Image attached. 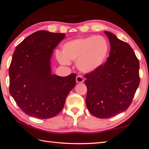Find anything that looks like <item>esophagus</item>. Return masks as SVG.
Listing matches in <instances>:
<instances>
[{"label": "esophagus", "instance_id": "1", "mask_svg": "<svg viewBox=\"0 0 149 149\" xmlns=\"http://www.w3.org/2000/svg\"><path fill=\"white\" fill-rule=\"evenodd\" d=\"M76 83H78V84H79V83H83L84 81V79L83 78L82 76H81V75H78V76L76 77Z\"/></svg>", "mask_w": 149, "mask_h": 149}]
</instances>
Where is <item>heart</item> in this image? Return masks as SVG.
I'll list each match as a JSON object with an SVG mask.
<instances>
[{
  "mask_svg": "<svg viewBox=\"0 0 149 149\" xmlns=\"http://www.w3.org/2000/svg\"><path fill=\"white\" fill-rule=\"evenodd\" d=\"M61 52H56V58L62 65H68L70 60H76L79 71L91 73L104 64L109 52L107 40L100 35H92L70 40L62 45Z\"/></svg>",
  "mask_w": 149,
  "mask_h": 149,
  "instance_id": "1",
  "label": "heart"
}]
</instances>
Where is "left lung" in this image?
Instances as JSON below:
<instances>
[{"mask_svg": "<svg viewBox=\"0 0 149 149\" xmlns=\"http://www.w3.org/2000/svg\"><path fill=\"white\" fill-rule=\"evenodd\" d=\"M110 43L104 64L85 75L86 105L91 114L108 118L130 107L139 85V62L132 48L112 33L104 31Z\"/></svg>", "mask_w": 149, "mask_h": 149, "instance_id": "8db88e82", "label": "left lung"}]
</instances>
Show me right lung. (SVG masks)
<instances>
[{
	"label": "right lung",
	"mask_w": 149,
	"mask_h": 149,
	"mask_svg": "<svg viewBox=\"0 0 149 149\" xmlns=\"http://www.w3.org/2000/svg\"><path fill=\"white\" fill-rule=\"evenodd\" d=\"M65 33L38 31L16 48L9 68L10 93L25 114L39 119L56 116L75 85L76 75L52 74L54 49Z\"/></svg>",
	"instance_id": "obj_1"
}]
</instances>
